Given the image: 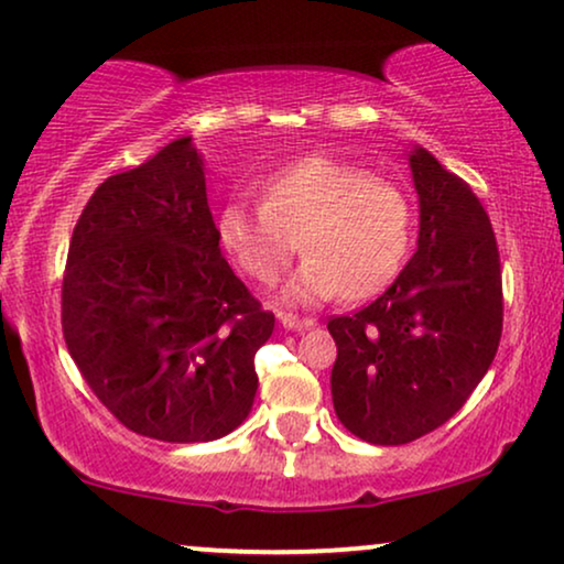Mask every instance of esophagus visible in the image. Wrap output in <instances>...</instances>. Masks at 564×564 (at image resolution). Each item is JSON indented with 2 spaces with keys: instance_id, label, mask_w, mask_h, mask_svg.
Returning a JSON list of instances; mask_svg holds the SVG:
<instances>
[{
  "instance_id": "34e87169",
  "label": "esophagus",
  "mask_w": 564,
  "mask_h": 564,
  "mask_svg": "<svg viewBox=\"0 0 564 564\" xmlns=\"http://www.w3.org/2000/svg\"><path fill=\"white\" fill-rule=\"evenodd\" d=\"M281 325L286 327V329H310V327H314L317 325V322L314 319H302V317H294V314H281Z\"/></svg>"
}]
</instances>
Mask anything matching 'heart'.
<instances>
[{
  "label": "heart",
  "mask_w": 564,
  "mask_h": 564,
  "mask_svg": "<svg viewBox=\"0 0 564 564\" xmlns=\"http://www.w3.org/2000/svg\"><path fill=\"white\" fill-rule=\"evenodd\" d=\"M412 227L400 185L327 154L283 164L262 180L258 208L229 204L216 221L224 250L262 286L283 275L299 242L306 260L283 289L286 304L379 294L408 258Z\"/></svg>",
  "instance_id": "1"
}]
</instances>
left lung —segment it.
<instances>
[{
	"label": "left lung",
	"mask_w": 564,
	"mask_h": 564,
	"mask_svg": "<svg viewBox=\"0 0 564 564\" xmlns=\"http://www.w3.org/2000/svg\"><path fill=\"white\" fill-rule=\"evenodd\" d=\"M420 204L417 250L364 310L327 322L333 404L352 435L400 446L462 410L502 333L500 254L471 187L423 147L408 154Z\"/></svg>",
	"instance_id": "left-lung-1"
}]
</instances>
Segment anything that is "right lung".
Returning <instances> with one entry per match:
<instances>
[{"label":"right lung","instance_id":"obj_1","mask_svg":"<svg viewBox=\"0 0 564 564\" xmlns=\"http://www.w3.org/2000/svg\"><path fill=\"white\" fill-rule=\"evenodd\" d=\"M229 262L191 137L105 180L74 227L62 327L89 389L129 431L204 444L250 415L273 335Z\"/></svg>","mask_w":564,"mask_h":564}]
</instances>
